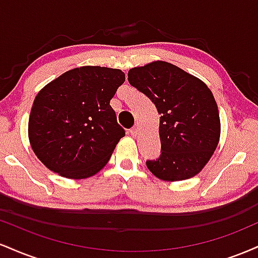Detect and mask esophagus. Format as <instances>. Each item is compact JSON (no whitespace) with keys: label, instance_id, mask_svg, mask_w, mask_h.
Returning <instances> with one entry per match:
<instances>
[{"label":"esophagus","instance_id":"34e87169","mask_svg":"<svg viewBox=\"0 0 258 258\" xmlns=\"http://www.w3.org/2000/svg\"><path fill=\"white\" fill-rule=\"evenodd\" d=\"M130 135H131L132 136V137H136V136H137L138 135V130L137 128H136V127H132V128L131 130H130Z\"/></svg>","mask_w":258,"mask_h":258}]
</instances>
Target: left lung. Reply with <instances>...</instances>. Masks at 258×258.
<instances>
[{
  "label": "left lung",
  "instance_id": "1",
  "mask_svg": "<svg viewBox=\"0 0 258 258\" xmlns=\"http://www.w3.org/2000/svg\"><path fill=\"white\" fill-rule=\"evenodd\" d=\"M128 82L146 94L161 115V154L147 161L150 172L168 182L199 173L221 136L217 103L210 88L200 79L161 60L130 69Z\"/></svg>",
  "mask_w": 258,
  "mask_h": 258
}]
</instances>
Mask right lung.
<instances>
[{"label": "right lung", "mask_w": 258, "mask_h": 258, "mask_svg": "<svg viewBox=\"0 0 258 258\" xmlns=\"http://www.w3.org/2000/svg\"><path fill=\"white\" fill-rule=\"evenodd\" d=\"M125 74L81 67L61 74L37 93L29 117L35 155L53 172L72 179L99 172L125 136L110 99Z\"/></svg>", "instance_id": "add662e5"}]
</instances>
